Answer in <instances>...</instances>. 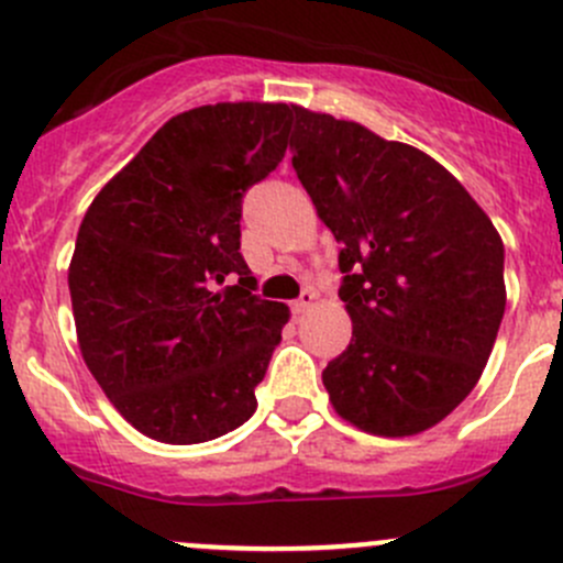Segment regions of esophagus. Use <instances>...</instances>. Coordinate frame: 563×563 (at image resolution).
Wrapping results in <instances>:
<instances>
[{"label":"esophagus","mask_w":563,"mask_h":563,"mask_svg":"<svg viewBox=\"0 0 563 563\" xmlns=\"http://www.w3.org/2000/svg\"><path fill=\"white\" fill-rule=\"evenodd\" d=\"M313 302H316V291L313 288H305V291L299 294V299H294L291 302V310L299 316V313H305V310L313 308Z\"/></svg>","instance_id":"obj_1"}]
</instances>
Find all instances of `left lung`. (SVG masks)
Returning a JSON list of instances; mask_svg holds the SVG:
<instances>
[{
	"mask_svg": "<svg viewBox=\"0 0 563 563\" xmlns=\"http://www.w3.org/2000/svg\"><path fill=\"white\" fill-rule=\"evenodd\" d=\"M294 113V172L340 242V299L354 323L323 387L365 433H422L485 371L507 308L501 236L417 146L329 113Z\"/></svg>",
	"mask_w": 563,
	"mask_h": 563,
	"instance_id": "obj_1",
	"label": "left lung"
}]
</instances>
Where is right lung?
Segmentation results:
<instances>
[{"label":"right lung","instance_id":"1","mask_svg":"<svg viewBox=\"0 0 563 563\" xmlns=\"http://www.w3.org/2000/svg\"><path fill=\"white\" fill-rule=\"evenodd\" d=\"M294 106L176 113L98 192L67 286L95 382L139 433L201 444L255 411L283 302L255 297L242 198L283 161Z\"/></svg>","mask_w":563,"mask_h":563}]
</instances>
